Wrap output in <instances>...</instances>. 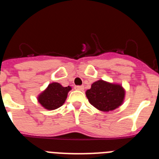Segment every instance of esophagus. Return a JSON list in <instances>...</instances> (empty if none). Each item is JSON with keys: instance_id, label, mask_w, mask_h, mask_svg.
<instances>
[{"instance_id": "obj_1", "label": "esophagus", "mask_w": 159, "mask_h": 159, "mask_svg": "<svg viewBox=\"0 0 159 159\" xmlns=\"http://www.w3.org/2000/svg\"><path fill=\"white\" fill-rule=\"evenodd\" d=\"M75 89L79 91H83L84 89V86H75Z\"/></svg>"}]
</instances>
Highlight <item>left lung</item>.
Returning a JSON list of instances; mask_svg holds the SVG:
<instances>
[{"instance_id":"obj_1","label":"left lung","mask_w":159,"mask_h":159,"mask_svg":"<svg viewBox=\"0 0 159 159\" xmlns=\"http://www.w3.org/2000/svg\"><path fill=\"white\" fill-rule=\"evenodd\" d=\"M86 96L93 106L102 112L113 111L123 104L125 90L120 84L99 80L86 91Z\"/></svg>"}]
</instances>
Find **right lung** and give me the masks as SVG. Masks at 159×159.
Segmentation results:
<instances>
[{
  "mask_svg": "<svg viewBox=\"0 0 159 159\" xmlns=\"http://www.w3.org/2000/svg\"><path fill=\"white\" fill-rule=\"evenodd\" d=\"M71 87H63L59 83L53 82L38 96V102L47 110H55L65 103Z\"/></svg>",
  "mask_w": 159,
  "mask_h": 159,
  "instance_id": "right-lung-1",
  "label": "right lung"
}]
</instances>
